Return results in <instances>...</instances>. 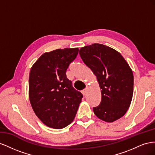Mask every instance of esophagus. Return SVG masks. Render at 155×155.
<instances>
[{"label":"esophagus","instance_id":"1","mask_svg":"<svg viewBox=\"0 0 155 155\" xmlns=\"http://www.w3.org/2000/svg\"><path fill=\"white\" fill-rule=\"evenodd\" d=\"M87 88H85V89H84V90H83L81 91V93L83 94V96H85L87 94Z\"/></svg>","mask_w":155,"mask_h":155}]
</instances>
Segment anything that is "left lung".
Instances as JSON below:
<instances>
[{
	"instance_id": "1",
	"label": "left lung",
	"mask_w": 155,
	"mask_h": 155,
	"mask_svg": "<svg viewBox=\"0 0 155 155\" xmlns=\"http://www.w3.org/2000/svg\"><path fill=\"white\" fill-rule=\"evenodd\" d=\"M83 61L97 78L101 101L93 108L98 118L106 122L121 118L127 111L133 94L132 70L118 51L94 43L79 50Z\"/></svg>"
}]
</instances>
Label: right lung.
<instances>
[{"label": "right lung", "mask_w": 155, "mask_h": 155, "mask_svg": "<svg viewBox=\"0 0 155 155\" xmlns=\"http://www.w3.org/2000/svg\"><path fill=\"white\" fill-rule=\"evenodd\" d=\"M79 49H57L46 52L31 68L29 98L35 114L46 126L62 129L72 122L83 97L67 78L69 64Z\"/></svg>", "instance_id": "add662e5"}]
</instances>
